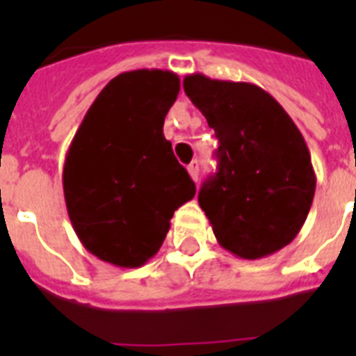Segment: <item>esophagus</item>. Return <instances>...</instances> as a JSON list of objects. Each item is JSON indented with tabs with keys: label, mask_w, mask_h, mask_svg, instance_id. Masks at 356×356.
Wrapping results in <instances>:
<instances>
[{
	"label": "esophagus",
	"mask_w": 356,
	"mask_h": 356,
	"mask_svg": "<svg viewBox=\"0 0 356 356\" xmlns=\"http://www.w3.org/2000/svg\"><path fill=\"white\" fill-rule=\"evenodd\" d=\"M187 169L191 178H193L194 181H197V178H200V162H197V160H193V162L188 163Z\"/></svg>",
	"instance_id": "34e87169"
}]
</instances>
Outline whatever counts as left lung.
Returning a JSON list of instances; mask_svg holds the SVG:
<instances>
[{
	"mask_svg": "<svg viewBox=\"0 0 356 356\" xmlns=\"http://www.w3.org/2000/svg\"><path fill=\"white\" fill-rule=\"evenodd\" d=\"M184 90L219 139V168L197 196L217 242L246 260L291 244L316 193L310 151L291 115L248 81L194 72Z\"/></svg>",
	"mask_w": 356,
	"mask_h": 356,
	"instance_id": "left-lung-1",
	"label": "left lung"
}]
</instances>
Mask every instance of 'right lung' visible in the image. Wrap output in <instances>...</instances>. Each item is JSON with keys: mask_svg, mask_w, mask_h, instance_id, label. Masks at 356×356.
Segmentation results:
<instances>
[{"mask_svg": "<svg viewBox=\"0 0 356 356\" xmlns=\"http://www.w3.org/2000/svg\"><path fill=\"white\" fill-rule=\"evenodd\" d=\"M180 78L162 69L121 72L103 87L71 140L62 184L87 251L118 267L159 253L178 207L196 185L163 137Z\"/></svg>", "mask_w": 356, "mask_h": 356, "instance_id": "add662e5", "label": "right lung"}]
</instances>
